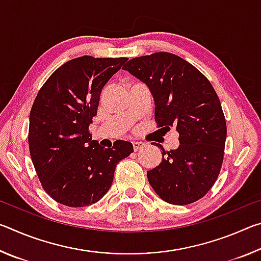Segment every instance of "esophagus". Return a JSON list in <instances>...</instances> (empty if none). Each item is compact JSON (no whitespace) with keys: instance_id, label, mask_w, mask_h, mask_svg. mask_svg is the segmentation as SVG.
<instances>
[{"instance_id":"34e87169","label":"esophagus","mask_w":261,"mask_h":261,"mask_svg":"<svg viewBox=\"0 0 261 261\" xmlns=\"http://www.w3.org/2000/svg\"><path fill=\"white\" fill-rule=\"evenodd\" d=\"M132 145H134L135 151H139L140 148H143L145 146V144L141 143V141H134V143H132Z\"/></svg>"}]
</instances>
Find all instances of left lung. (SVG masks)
Here are the masks:
<instances>
[{"label":"left lung","instance_id":"obj_1","mask_svg":"<svg viewBox=\"0 0 261 261\" xmlns=\"http://www.w3.org/2000/svg\"><path fill=\"white\" fill-rule=\"evenodd\" d=\"M123 70L145 83L155 103L159 126L179 134V146L162 151L147 178L162 200L188 205L213 187L223 162L227 125L219 96L208 79L188 61L159 51L135 57Z\"/></svg>","mask_w":261,"mask_h":261}]
</instances>
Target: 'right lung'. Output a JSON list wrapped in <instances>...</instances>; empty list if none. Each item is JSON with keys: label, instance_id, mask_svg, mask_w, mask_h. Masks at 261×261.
Listing matches in <instances>:
<instances>
[{"label": "right lung", "instance_id": "add662e5", "mask_svg": "<svg viewBox=\"0 0 261 261\" xmlns=\"http://www.w3.org/2000/svg\"><path fill=\"white\" fill-rule=\"evenodd\" d=\"M126 60L87 55L70 60L53 72L34 100L31 159L43 190L62 205L99 201L112 187L117 163L134 152L124 140L105 148L88 132L101 91Z\"/></svg>", "mask_w": 261, "mask_h": 261}]
</instances>
